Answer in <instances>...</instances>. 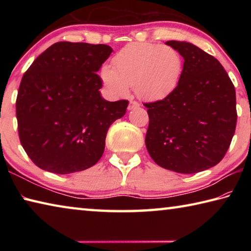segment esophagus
<instances>
[{
    "instance_id": "1",
    "label": "esophagus",
    "mask_w": 251,
    "mask_h": 251,
    "mask_svg": "<svg viewBox=\"0 0 251 251\" xmlns=\"http://www.w3.org/2000/svg\"><path fill=\"white\" fill-rule=\"evenodd\" d=\"M139 106H141V105H139L138 101H136V100H130V101H129V105H128V109L138 108Z\"/></svg>"
}]
</instances>
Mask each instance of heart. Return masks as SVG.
<instances>
[{
	"mask_svg": "<svg viewBox=\"0 0 251 251\" xmlns=\"http://www.w3.org/2000/svg\"><path fill=\"white\" fill-rule=\"evenodd\" d=\"M113 67L104 65L100 77L110 94L128 95L134 86L138 97L146 100H163L175 91L181 77L184 61L169 45L134 42L113 57Z\"/></svg>",
	"mask_w": 251,
	"mask_h": 251,
	"instance_id": "heart-1",
	"label": "heart"
}]
</instances>
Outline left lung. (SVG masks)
Masks as SVG:
<instances>
[{
  "instance_id": "1",
  "label": "left lung",
  "mask_w": 251,
  "mask_h": 251,
  "mask_svg": "<svg viewBox=\"0 0 251 251\" xmlns=\"http://www.w3.org/2000/svg\"><path fill=\"white\" fill-rule=\"evenodd\" d=\"M184 57L177 87L148 108L146 147L169 171L195 174L226 155L237 124L236 91L217 58L187 42L168 41Z\"/></svg>"
}]
</instances>
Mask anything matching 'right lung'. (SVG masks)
<instances>
[{"label": "right lung", "instance_id": "obj_1", "mask_svg": "<svg viewBox=\"0 0 251 251\" xmlns=\"http://www.w3.org/2000/svg\"><path fill=\"white\" fill-rule=\"evenodd\" d=\"M113 50L105 44L57 42L21 80L16 97L20 142L41 169L82 172L100 159L109 126L128 100H105L99 72Z\"/></svg>", "mask_w": 251, "mask_h": 251}]
</instances>
